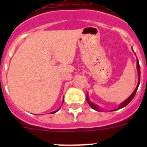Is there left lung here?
<instances>
[{
    "label": "left lung",
    "mask_w": 147,
    "mask_h": 147,
    "mask_svg": "<svg viewBox=\"0 0 147 147\" xmlns=\"http://www.w3.org/2000/svg\"><path fill=\"white\" fill-rule=\"evenodd\" d=\"M133 51V50H132ZM137 69H138V85L137 86H136V89H135V90L133 91V93H132V94L130 95V96L128 97V98H127V99L125 100V101H124V102H122V103H121L120 105H119V107H118L117 109H115V110H112L111 111H114V110H119V109H121L123 108V107H126L128 104L129 103V102H131L132 100V98H134L135 95H136V92H137V90L138 88V86H139V84H140V80H141V71H140V65H139V62H138V60L137 59ZM86 100L87 102H88V103L89 104V105L90 106V107H92V108L93 109V110H96V111H100V107H98V106H97L96 105H95V104H93V102H91L90 101L89 98H88V94H87V96H86Z\"/></svg>",
    "instance_id": "left-lung-1"
}]
</instances>
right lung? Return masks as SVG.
I'll return each instance as SVG.
<instances>
[{
	"label": "right lung",
	"instance_id": "obj_1",
	"mask_svg": "<svg viewBox=\"0 0 147 147\" xmlns=\"http://www.w3.org/2000/svg\"><path fill=\"white\" fill-rule=\"evenodd\" d=\"M63 101H64V99H63ZM62 103H63V102H62ZM59 108H60V107H59ZM59 108L58 109V110H55V111H54V112H52V113H57L58 111V110H59Z\"/></svg>",
	"mask_w": 147,
	"mask_h": 147
}]
</instances>
